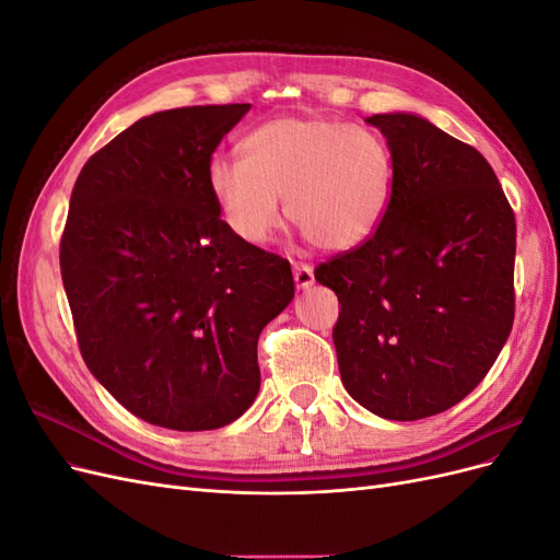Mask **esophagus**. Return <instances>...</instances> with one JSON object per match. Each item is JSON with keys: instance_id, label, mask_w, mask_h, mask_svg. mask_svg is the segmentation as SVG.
<instances>
[{"instance_id": "34e87169", "label": "esophagus", "mask_w": 560, "mask_h": 560, "mask_svg": "<svg viewBox=\"0 0 560 560\" xmlns=\"http://www.w3.org/2000/svg\"><path fill=\"white\" fill-rule=\"evenodd\" d=\"M294 282L299 290H308V287L315 282L313 266L311 264H294Z\"/></svg>"}]
</instances>
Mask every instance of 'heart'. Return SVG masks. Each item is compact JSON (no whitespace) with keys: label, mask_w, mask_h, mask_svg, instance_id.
Returning <instances> with one entry per match:
<instances>
[{"label":"heart","mask_w":560,"mask_h":560,"mask_svg":"<svg viewBox=\"0 0 560 560\" xmlns=\"http://www.w3.org/2000/svg\"><path fill=\"white\" fill-rule=\"evenodd\" d=\"M208 186L238 238L261 245L284 212L329 252L364 245L393 206L395 154L374 128L331 116H278L247 132L241 159L214 156Z\"/></svg>","instance_id":"heart-1"}]
</instances>
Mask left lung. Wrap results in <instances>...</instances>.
<instances>
[{
    "label": "left lung",
    "instance_id": "obj_1",
    "mask_svg": "<svg viewBox=\"0 0 560 560\" xmlns=\"http://www.w3.org/2000/svg\"><path fill=\"white\" fill-rule=\"evenodd\" d=\"M395 154L381 229L315 268L336 292L338 371L350 397L387 420L463 401L514 325L516 219L477 149L413 114H376Z\"/></svg>",
    "mask_w": 560,
    "mask_h": 560
}]
</instances>
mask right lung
Wrapping results in <instances>:
<instances>
[{"label": "right lung", "instance_id": "add662e5", "mask_svg": "<svg viewBox=\"0 0 560 560\" xmlns=\"http://www.w3.org/2000/svg\"><path fill=\"white\" fill-rule=\"evenodd\" d=\"M249 105L140 118L86 161L60 273L91 374L151 425L200 432L257 397L261 329L294 296L290 261L238 238L208 165Z\"/></svg>", "mask_w": 560, "mask_h": 560}]
</instances>
